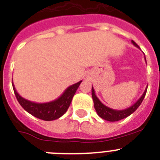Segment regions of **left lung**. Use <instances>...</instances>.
Segmentation results:
<instances>
[{
    "label": "left lung",
    "instance_id": "8db88e82",
    "mask_svg": "<svg viewBox=\"0 0 160 160\" xmlns=\"http://www.w3.org/2000/svg\"><path fill=\"white\" fill-rule=\"evenodd\" d=\"M132 44L134 45L135 46H136L137 48L139 49L138 46L135 43L134 41H131ZM145 61H146V58H145ZM147 62V61H146ZM147 90H148V87L145 89L144 90L143 94H142L139 98L135 102L132 106H131L130 107L128 108L125 109V110H121V111H118V110H114V109H111L110 107H107L100 101L98 97L96 96L95 92H94V88L91 89V91H92V98H93V101H94V109H95L96 112L97 114H98V116L101 117L103 119L107 120V121H110V122H115V121H119L121 119H123V118H127L128 117L129 115H131L132 113L135 112V111L137 110L140 104L142 103V100H143L144 97L146 95V93H147Z\"/></svg>",
    "mask_w": 160,
    "mask_h": 160
}]
</instances>
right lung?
I'll list each match as a JSON object with an SVG mask.
<instances>
[{
    "mask_svg": "<svg viewBox=\"0 0 160 160\" xmlns=\"http://www.w3.org/2000/svg\"><path fill=\"white\" fill-rule=\"evenodd\" d=\"M82 82V81L78 82L68 87L57 99L44 103L34 102L25 99L17 92L13 82H12V84L18 102L25 111L36 118L45 121H52L62 117L67 111L72 98Z\"/></svg>",
    "mask_w": 160,
    "mask_h": 160,
    "instance_id": "right-lung-1",
    "label": "right lung"
}]
</instances>
